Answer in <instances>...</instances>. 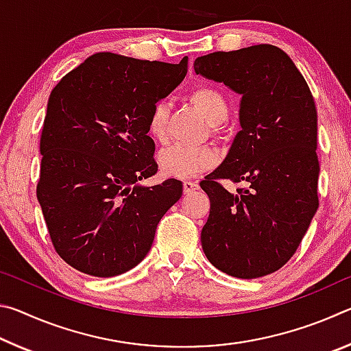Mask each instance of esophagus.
I'll list each match as a JSON object with an SVG mask.
<instances>
[{"mask_svg":"<svg viewBox=\"0 0 351 351\" xmlns=\"http://www.w3.org/2000/svg\"><path fill=\"white\" fill-rule=\"evenodd\" d=\"M182 186H184V193L186 195L192 193V192H195V190L199 189V184L197 181H192V180H186Z\"/></svg>","mask_w":351,"mask_h":351,"instance_id":"esophagus-1","label":"esophagus"}]
</instances>
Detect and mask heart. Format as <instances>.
Here are the masks:
<instances>
[{"mask_svg":"<svg viewBox=\"0 0 351 351\" xmlns=\"http://www.w3.org/2000/svg\"><path fill=\"white\" fill-rule=\"evenodd\" d=\"M189 97L195 106L213 127L223 123L229 116V104L224 94L213 86H197L190 91ZM171 105L169 100H156L147 117V133L154 141L164 142L167 139V123ZM218 161V154L209 145L187 147L173 144L162 148L158 154V162L162 173L171 178L195 176L207 169L213 167Z\"/></svg>","mask_w":351,"mask_h":351,"instance_id":"obj_1","label":"heart"}]
</instances>
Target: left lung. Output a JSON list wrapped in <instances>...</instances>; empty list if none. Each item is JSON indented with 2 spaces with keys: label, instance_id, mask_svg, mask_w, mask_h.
Returning a JSON list of instances; mask_svg holds the SVG:
<instances>
[{
  "label": "left lung",
  "instance_id": "left-lung-1",
  "mask_svg": "<svg viewBox=\"0 0 351 351\" xmlns=\"http://www.w3.org/2000/svg\"><path fill=\"white\" fill-rule=\"evenodd\" d=\"M193 68L241 96V130L221 165L199 182L210 199L203 251L232 277L268 276L293 257L319 207L313 94L293 60L272 45L213 52ZM219 179L247 187L228 193Z\"/></svg>",
  "mask_w": 351,
  "mask_h": 351
}]
</instances>
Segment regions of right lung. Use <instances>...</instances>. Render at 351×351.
<instances>
[{
	"mask_svg": "<svg viewBox=\"0 0 351 351\" xmlns=\"http://www.w3.org/2000/svg\"><path fill=\"white\" fill-rule=\"evenodd\" d=\"M187 74L178 64L97 52L52 90L40 139L37 198L57 254L77 271L134 268L182 182L139 186L158 171L147 117Z\"/></svg>",
	"mask_w": 351,
	"mask_h": 351,
	"instance_id": "obj_1",
	"label": "right lung"
}]
</instances>
